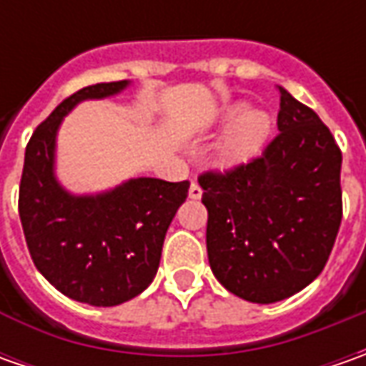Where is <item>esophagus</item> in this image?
Returning a JSON list of instances; mask_svg holds the SVG:
<instances>
[{
  "label": "esophagus",
  "mask_w": 366,
  "mask_h": 366,
  "mask_svg": "<svg viewBox=\"0 0 366 366\" xmlns=\"http://www.w3.org/2000/svg\"><path fill=\"white\" fill-rule=\"evenodd\" d=\"M202 193H204V189L199 187V183H197V181H191V185H189L191 199H199V197H202Z\"/></svg>",
  "instance_id": "34e87169"
}]
</instances>
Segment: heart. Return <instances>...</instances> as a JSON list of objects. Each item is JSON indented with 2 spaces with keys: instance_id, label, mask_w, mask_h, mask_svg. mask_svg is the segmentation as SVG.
<instances>
[{
  "instance_id": "1",
  "label": "heart",
  "mask_w": 366,
  "mask_h": 366,
  "mask_svg": "<svg viewBox=\"0 0 366 366\" xmlns=\"http://www.w3.org/2000/svg\"><path fill=\"white\" fill-rule=\"evenodd\" d=\"M218 122L228 124V128L212 148V162L224 171L254 159L267 144L273 128V120L267 112L250 109L246 102H230L222 106Z\"/></svg>"
}]
</instances>
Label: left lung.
Listing matches in <instances>:
<instances>
[{"label":"left lung","instance_id":"8db88e82","mask_svg":"<svg viewBox=\"0 0 366 366\" xmlns=\"http://www.w3.org/2000/svg\"><path fill=\"white\" fill-rule=\"evenodd\" d=\"M279 134L259 159L199 179L207 259L240 300L274 303L322 273L342 219V152L314 109L279 87Z\"/></svg>","mask_w":366,"mask_h":366}]
</instances>
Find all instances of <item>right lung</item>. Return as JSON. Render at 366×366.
<instances>
[{
	"label": "right lung",
	"instance_id": "right-lung-1",
	"mask_svg": "<svg viewBox=\"0 0 366 366\" xmlns=\"http://www.w3.org/2000/svg\"><path fill=\"white\" fill-rule=\"evenodd\" d=\"M130 81L97 83L64 99L32 134L20 183V219L36 269L63 295L112 307L152 283L162 242L189 181L136 177L97 193H73L56 177V136L83 102L120 95Z\"/></svg>",
	"mask_w": 366,
	"mask_h": 366
}]
</instances>
